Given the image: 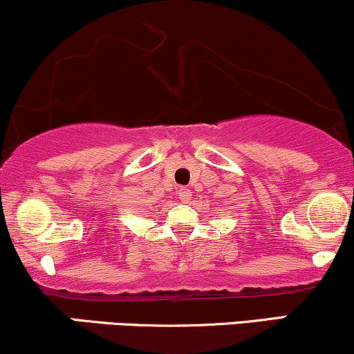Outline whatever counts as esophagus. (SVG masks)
Returning a JSON list of instances; mask_svg holds the SVG:
<instances>
[{
    "instance_id": "esophagus-1",
    "label": "esophagus",
    "mask_w": 354,
    "mask_h": 354,
    "mask_svg": "<svg viewBox=\"0 0 354 354\" xmlns=\"http://www.w3.org/2000/svg\"><path fill=\"white\" fill-rule=\"evenodd\" d=\"M178 198H180L184 203H189L192 201V192H190L189 189H185V187H182V189L178 190Z\"/></svg>"
}]
</instances>
